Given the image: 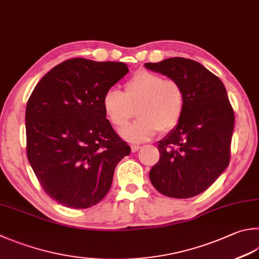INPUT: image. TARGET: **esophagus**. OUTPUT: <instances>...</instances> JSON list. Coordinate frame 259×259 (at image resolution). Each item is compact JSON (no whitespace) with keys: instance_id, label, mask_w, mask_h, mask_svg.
Masks as SVG:
<instances>
[{"instance_id":"34e87169","label":"esophagus","mask_w":259,"mask_h":259,"mask_svg":"<svg viewBox=\"0 0 259 259\" xmlns=\"http://www.w3.org/2000/svg\"><path fill=\"white\" fill-rule=\"evenodd\" d=\"M140 149H141V145H136V144L131 145V150H132V152H136V151H139Z\"/></svg>"}]
</instances>
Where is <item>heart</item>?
<instances>
[{"label":"heart","instance_id":"b5f03b06","mask_svg":"<svg viewBox=\"0 0 259 259\" xmlns=\"http://www.w3.org/2000/svg\"><path fill=\"white\" fill-rule=\"evenodd\" d=\"M101 104L107 118L117 128L125 127L136 113L139 119L121 131V136L131 142H142L158 130L167 133L179 124L185 94L177 81L143 70L125 82L123 92L107 90Z\"/></svg>","mask_w":259,"mask_h":259}]
</instances>
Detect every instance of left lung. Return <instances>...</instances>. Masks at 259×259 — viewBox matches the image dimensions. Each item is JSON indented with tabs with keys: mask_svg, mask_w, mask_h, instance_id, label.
<instances>
[{
	"mask_svg": "<svg viewBox=\"0 0 259 259\" xmlns=\"http://www.w3.org/2000/svg\"><path fill=\"white\" fill-rule=\"evenodd\" d=\"M145 67L177 81L185 94L182 119L159 142L160 159L150 170V180L168 197H194L205 192L230 162L235 113L226 87L188 58H167Z\"/></svg>",
	"mask_w": 259,
	"mask_h": 259,
	"instance_id": "obj_1",
	"label": "left lung"
}]
</instances>
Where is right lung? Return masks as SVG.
Returning a JSON list of instances; mask_svg holds the SVG:
<instances>
[{
    "mask_svg": "<svg viewBox=\"0 0 259 259\" xmlns=\"http://www.w3.org/2000/svg\"><path fill=\"white\" fill-rule=\"evenodd\" d=\"M128 72L123 62L72 58L42 76L26 108L27 157L48 196L71 208L96 205L131 153L102 109V96Z\"/></svg>",
    "mask_w": 259,
    "mask_h": 259,
    "instance_id": "add662e5",
    "label": "right lung"
}]
</instances>
